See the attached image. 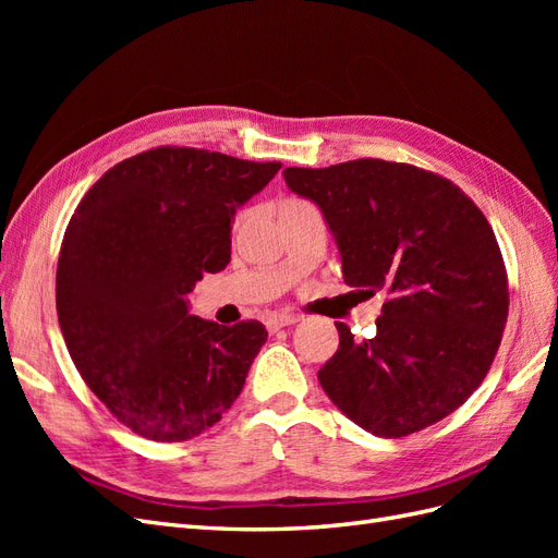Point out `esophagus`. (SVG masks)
I'll return each mask as SVG.
<instances>
[{
  "label": "esophagus",
  "instance_id": "1",
  "mask_svg": "<svg viewBox=\"0 0 558 558\" xmlns=\"http://www.w3.org/2000/svg\"><path fill=\"white\" fill-rule=\"evenodd\" d=\"M298 320H300V316H295V314H269L265 318V326H267L269 332H277L279 328L298 324Z\"/></svg>",
  "mask_w": 558,
  "mask_h": 558
}]
</instances>
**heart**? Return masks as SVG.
Wrapping results in <instances>:
<instances>
[{"instance_id": "obj_1", "label": "heart", "mask_w": 558, "mask_h": 558, "mask_svg": "<svg viewBox=\"0 0 558 558\" xmlns=\"http://www.w3.org/2000/svg\"><path fill=\"white\" fill-rule=\"evenodd\" d=\"M293 202H302V199H293V197H291V199H283L281 205H293Z\"/></svg>"}]
</instances>
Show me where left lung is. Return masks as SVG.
Wrapping results in <instances>:
<instances>
[{"mask_svg":"<svg viewBox=\"0 0 558 558\" xmlns=\"http://www.w3.org/2000/svg\"><path fill=\"white\" fill-rule=\"evenodd\" d=\"M283 179L324 211L344 281L388 295L369 340L335 324L340 347L318 369L328 398L379 437L459 410L492 367L510 310L502 253L480 207L408 162L286 167Z\"/></svg>","mask_w":558,"mask_h":558,"instance_id":"8db88e82","label":"left lung"}]
</instances>
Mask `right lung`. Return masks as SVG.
Listing matches in <instances>:
<instances>
[{
	"instance_id": "right-lung-1",
	"label": "right lung",
	"mask_w": 558,
	"mask_h": 558,
	"mask_svg": "<svg viewBox=\"0 0 558 558\" xmlns=\"http://www.w3.org/2000/svg\"><path fill=\"white\" fill-rule=\"evenodd\" d=\"M281 162L158 146L113 165L64 230L56 307L78 375L146 440L205 433L242 393L267 340L258 320L189 312L205 272L230 263V223Z\"/></svg>"
}]
</instances>
